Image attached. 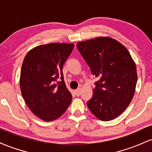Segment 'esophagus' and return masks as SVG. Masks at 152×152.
Wrapping results in <instances>:
<instances>
[{
	"label": "esophagus",
	"mask_w": 152,
	"mask_h": 152,
	"mask_svg": "<svg viewBox=\"0 0 152 152\" xmlns=\"http://www.w3.org/2000/svg\"><path fill=\"white\" fill-rule=\"evenodd\" d=\"M81 88H78L77 89L75 90V94L77 96H79L80 94H81Z\"/></svg>",
	"instance_id": "esophagus-1"
}]
</instances>
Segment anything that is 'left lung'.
I'll return each mask as SVG.
<instances>
[{
  "label": "left lung",
  "instance_id": "1",
  "mask_svg": "<svg viewBox=\"0 0 152 152\" xmlns=\"http://www.w3.org/2000/svg\"><path fill=\"white\" fill-rule=\"evenodd\" d=\"M76 46L99 78L93 96L87 102L88 109L102 121L118 117L132 102L137 85V67L129 52L109 37L81 41Z\"/></svg>",
  "mask_w": 152,
  "mask_h": 152
}]
</instances>
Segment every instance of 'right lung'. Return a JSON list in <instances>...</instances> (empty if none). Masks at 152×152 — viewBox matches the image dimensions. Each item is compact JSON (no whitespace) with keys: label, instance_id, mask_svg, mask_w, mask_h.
<instances>
[{"label":"right lung","instance_id":"add662e5","mask_svg":"<svg viewBox=\"0 0 152 152\" xmlns=\"http://www.w3.org/2000/svg\"><path fill=\"white\" fill-rule=\"evenodd\" d=\"M74 44L51 43L29 50L22 64L21 94L33 114L46 121L66 112L72 95L66 88L63 66ZM61 79V82L58 80Z\"/></svg>","mask_w":152,"mask_h":152}]
</instances>
